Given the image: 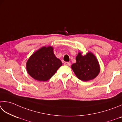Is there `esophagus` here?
Returning a JSON list of instances; mask_svg holds the SVG:
<instances>
[{
  "label": "esophagus",
  "instance_id": "1",
  "mask_svg": "<svg viewBox=\"0 0 122 122\" xmlns=\"http://www.w3.org/2000/svg\"><path fill=\"white\" fill-rule=\"evenodd\" d=\"M64 64L66 66H70L71 65V63L70 62H64Z\"/></svg>",
  "mask_w": 122,
  "mask_h": 122
}]
</instances>
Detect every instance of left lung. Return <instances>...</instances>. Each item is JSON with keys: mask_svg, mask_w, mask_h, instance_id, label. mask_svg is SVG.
Returning a JSON list of instances; mask_svg holds the SVG:
<instances>
[{"mask_svg": "<svg viewBox=\"0 0 122 122\" xmlns=\"http://www.w3.org/2000/svg\"><path fill=\"white\" fill-rule=\"evenodd\" d=\"M76 62L71 68L77 77L80 80L87 81L94 79L100 72V66L96 57L89 52L85 56L79 52L76 56Z\"/></svg>", "mask_w": 122, "mask_h": 122, "instance_id": "obj_1", "label": "left lung"}]
</instances>
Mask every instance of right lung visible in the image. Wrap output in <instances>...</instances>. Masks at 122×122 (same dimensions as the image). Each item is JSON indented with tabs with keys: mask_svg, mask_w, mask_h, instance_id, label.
Listing matches in <instances>:
<instances>
[{
	"mask_svg": "<svg viewBox=\"0 0 122 122\" xmlns=\"http://www.w3.org/2000/svg\"><path fill=\"white\" fill-rule=\"evenodd\" d=\"M61 60L53 53L52 46H43L31 56L26 63V69L30 77L40 81L50 79L62 66Z\"/></svg>",
	"mask_w": 122,
	"mask_h": 122,
	"instance_id": "obj_1",
	"label": "right lung"
}]
</instances>
